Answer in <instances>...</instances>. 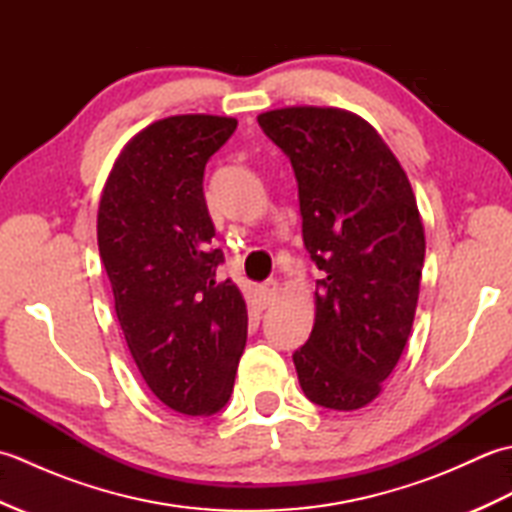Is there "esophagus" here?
Returning a JSON list of instances; mask_svg holds the SVG:
<instances>
[{"mask_svg": "<svg viewBox=\"0 0 512 512\" xmlns=\"http://www.w3.org/2000/svg\"><path fill=\"white\" fill-rule=\"evenodd\" d=\"M277 292H279V284L275 279H270V281H266V284L259 288V297H262V303H264V308H268L270 303H273L275 299H277Z\"/></svg>", "mask_w": 512, "mask_h": 512, "instance_id": "esophagus-1", "label": "esophagus"}]
</instances>
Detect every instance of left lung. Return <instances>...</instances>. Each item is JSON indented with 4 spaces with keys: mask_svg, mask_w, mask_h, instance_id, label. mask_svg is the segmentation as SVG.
<instances>
[{
    "mask_svg": "<svg viewBox=\"0 0 512 512\" xmlns=\"http://www.w3.org/2000/svg\"><path fill=\"white\" fill-rule=\"evenodd\" d=\"M299 184L303 244L323 270L314 325L292 354L314 405H369L405 350L416 317L424 226L405 169L365 118L295 105L257 116Z\"/></svg>",
    "mask_w": 512,
    "mask_h": 512,
    "instance_id": "left-lung-1",
    "label": "left lung"
}]
</instances>
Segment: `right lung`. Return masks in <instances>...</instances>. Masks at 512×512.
I'll return each instance as SVG.
<instances>
[{
	"label": "right lung",
	"mask_w": 512,
	"mask_h": 512,
	"mask_svg": "<svg viewBox=\"0 0 512 512\" xmlns=\"http://www.w3.org/2000/svg\"><path fill=\"white\" fill-rule=\"evenodd\" d=\"M228 116L178 114L147 125L114 160L96 235L129 352L154 396L184 416H213L233 394L248 332L202 180L235 132Z\"/></svg>",
	"instance_id": "add662e5"
}]
</instances>
